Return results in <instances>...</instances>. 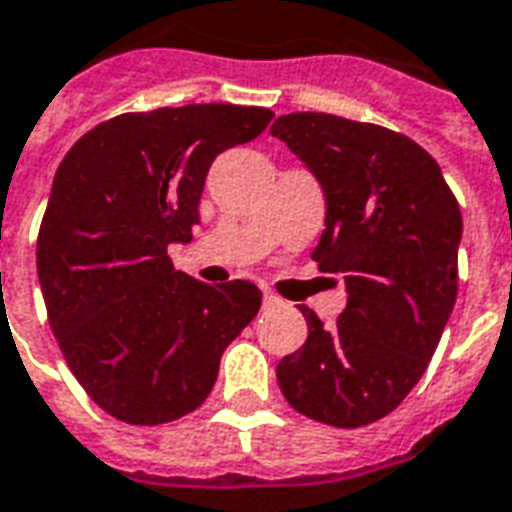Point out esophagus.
I'll use <instances>...</instances> for the list:
<instances>
[{
  "label": "esophagus",
  "mask_w": 512,
  "mask_h": 512,
  "mask_svg": "<svg viewBox=\"0 0 512 512\" xmlns=\"http://www.w3.org/2000/svg\"><path fill=\"white\" fill-rule=\"evenodd\" d=\"M277 307H282V299L274 293H263V310H277Z\"/></svg>",
  "instance_id": "esophagus-1"
}]
</instances>
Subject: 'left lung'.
Segmentation results:
<instances>
[{"label": "left lung", "mask_w": 512, "mask_h": 512, "mask_svg": "<svg viewBox=\"0 0 512 512\" xmlns=\"http://www.w3.org/2000/svg\"><path fill=\"white\" fill-rule=\"evenodd\" d=\"M271 134L321 183L326 230L312 260L348 290L332 329L301 307L310 332L277 365L279 389L304 417L362 428L417 386L450 321L461 208L436 158L389 128L293 112Z\"/></svg>", "instance_id": "1"}]
</instances>
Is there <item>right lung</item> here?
Wrapping results in <instances>:
<instances>
[{
	"instance_id": "right-lung-1",
	"label": "right lung",
	"mask_w": 512,
	"mask_h": 512,
	"mask_svg": "<svg viewBox=\"0 0 512 512\" xmlns=\"http://www.w3.org/2000/svg\"><path fill=\"white\" fill-rule=\"evenodd\" d=\"M274 112L189 104L117 115L76 142L54 175L38 235L51 332L84 392L128 425H161L211 395L227 345L260 310L246 282L175 271L213 158L252 142Z\"/></svg>"
}]
</instances>
